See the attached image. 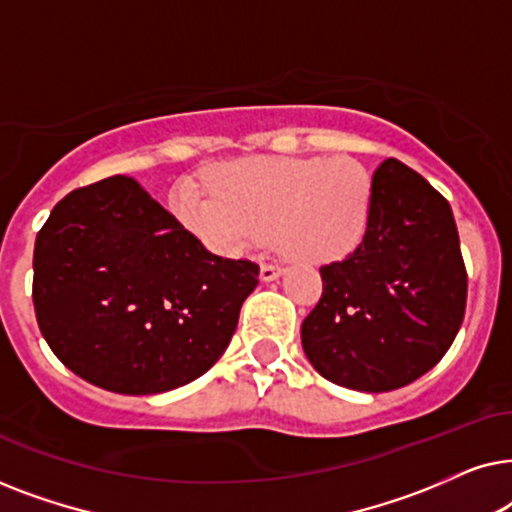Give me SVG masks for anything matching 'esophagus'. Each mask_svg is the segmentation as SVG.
<instances>
[{"instance_id":"34e87169","label":"esophagus","mask_w":512,"mask_h":512,"mask_svg":"<svg viewBox=\"0 0 512 512\" xmlns=\"http://www.w3.org/2000/svg\"><path fill=\"white\" fill-rule=\"evenodd\" d=\"M282 268H279V265H263L261 268V279L263 282H272V279H277V277H282Z\"/></svg>"}]
</instances>
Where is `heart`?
<instances>
[{
	"instance_id": "heart-1",
	"label": "heart",
	"mask_w": 512,
	"mask_h": 512,
	"mask_svg": "<svg viewBox=\"0 0 512 512\" xmlns=\"http://www.w3.org/2000/svg\"><path fill=\"white\" fill-rule=\"evenodd\" d=\"M214 195L181 188L174 214L209 249L240 256L265 237L303 263L359 247L373 212V174L359 158H249L209 177Z\"/></svg>"
}]
</instances>
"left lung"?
<instances>
[{
	"label": "left lung",
	"mask_w": 512,
	"mask_h": 512,
	"mask_svg": "<svg viewBox=\"0 0 512 512\" xmlns=\"http://www.w3.org/2000/svg\"><path fill=\"white\" fill-rule=\"evenodd\" d=\"M366 235L321 265L324 293L300 328L314 370L380 394L436 366L457 338L468 277L452 207L422 174L387 158L373 174Z\"/></svg>",
	"instance_id": "8db88e82"
}]
</instances>
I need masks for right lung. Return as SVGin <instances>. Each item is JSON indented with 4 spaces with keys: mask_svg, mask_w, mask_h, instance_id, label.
I'll list each match as a JSON object with an SVG mask.
<instances>
[{
    "mask_svg": "<svg viewBox=\"0 0 512 512\" xmlns=\"http://www.w3.org/2000/svg\"><path fill=\"white\" fill-rule=\"evenodd\" d=\"M256 284V263L209 254L121 174L65 195L34 242L41 335L72 373L116 394L205 375Z\"/></svg>",
    "mask_w": 512,
    "mask_h": 512,
    "instance_id": "1",
    "label": "right lung"
}]
</instances>
